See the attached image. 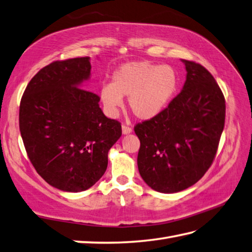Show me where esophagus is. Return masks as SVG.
I'll use <instances>...</instances> for the list:
<instances>
[{
	"label": "esophagus",
	"mask_w": 252,
	"mask_h": 252,
	"mask_svg": "<svg viewBox=\"0 0 252 252\" xmlns=\"http://www.w3.org/2000/svg\"><path fill=\"white\" fill-rule=\"evenodd\" d=\"M131 132H132V127H130L129 126L122 125V133H123V134H130Z\"/></svg>",
	"instance_id": "34e87169"
}]
</instances>
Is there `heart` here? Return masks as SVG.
Masks as SVG:
<instances>
[{
  "mask_svg": "<svg viewBox=\"0 0 252 252\" xmlns=\"http://www.w3.org/2000/svg\"><path fill=\"white\" fill-rule=\"evenodd\" d=\"M177 86L178 75L170 65L129 62L117 68L111 84L101 87L100 99L107 112L115 116L122 106V97H129L133 115L141 120H150L169 105Z\"/></svg>",
  "mask_w": 252,
  "mask_h": 252,
  "instance_id": "heart-1",
  "label": "heart"
}]
</instances>
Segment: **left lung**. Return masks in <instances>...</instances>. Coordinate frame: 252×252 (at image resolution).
<instances>
[{
	"label": "left lung",
	"instance_id": "1",
	"mask_svg": "<svg viewBox=\"0 0 252 252\" xmlns=\"http://www.w3.org/2000/svg\"><path fill=\"white\" fill-rule=\"evenodd\" d=\"M182 91L158 116L137 123V167L147 186L175 193L198 182L211 167L225 125V98L201 64L182 60Z\"/></svg>",
	"mask_w": 252,
	"mask_h": 252
}]
</instances>
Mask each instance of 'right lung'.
Masks as SVG:
<instances>
[{
    "label": "right lung",
    "mask_w": 252,
    "mask_h": 252,
    "mask_svg": "<svg viewBox=\"0 0 252 252\" xmlns=\"http://www.w3.org/2000/svg\"><path fill=\"white\" fill-rule=\"evenodd\" d=\"M90 58L54 61L25 90L19 130L25 150L42 179L67 192L90 189L105 174L108 152L122 134L107 118L100 97L82 88L91 76Z\"/></svg>",
    "instance_id": "add662e5"
}]
</instances>
